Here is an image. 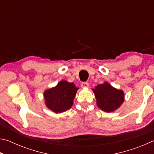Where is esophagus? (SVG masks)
<instances>
[{"mask_svg":"<svg viewBox=\"0 0 154 154\" xmlns=\"http://www.w3.org/2000/svg\"><path fill=\"white\" fill-rule=\"evenodd\" d=\"M81 87L82 88H87L89 87V83L88 82H83L82 83V84H81Z\"/></svg>","mask_w":154,"mask_h":154,"instance_id":"34e87169","label":"esophagus"}]
</instances>
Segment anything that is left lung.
<instances>
[{"label": "left lung", "instance_id": "left-lung-1", "mask_svg": "<svg viewBox=\"0 0 154 154\" xmlns=\"http://www.w3.org/2000/svg\"><path fill=\"white\" fill-rule=\"evenodd\" d=\"M92 91L94 93L97 106L107 113L117 110L124 101L123 90L116 89L106 82L98 84Z\"/></svg>", "mask_w": 154, "mask_h": 154}]
</instances>
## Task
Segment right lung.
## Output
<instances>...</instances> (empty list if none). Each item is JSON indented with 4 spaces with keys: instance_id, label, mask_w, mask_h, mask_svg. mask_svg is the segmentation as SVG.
<instances>
[{
    "instance_id": "1",
    "label": "right lung",
    "mask_w": 154,
    "mask_h": 154,
    "mask_svg": "<svg viewBox=\"0 0 154 154\" xmlns=\"http://www.w3.org/2000/svg\"><path fill=\"white\" fill-rule=\"evenodd\" d=\"M79 88L73 83L62 80L56 86L46 90L44 98L47 107L55 113H61L71 108Z\"/></svg>"
}]
</instances>
